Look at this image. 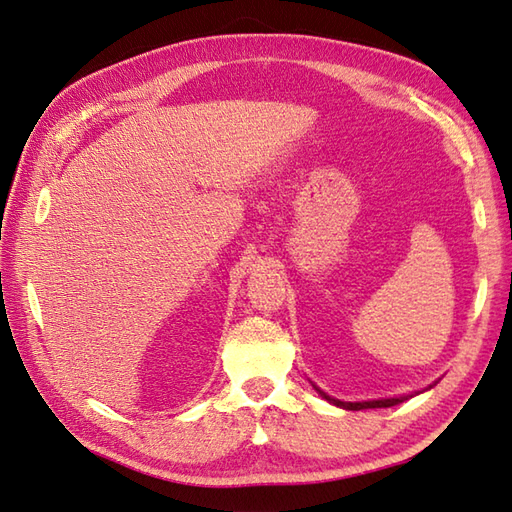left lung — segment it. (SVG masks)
I'll return each instance as SVG.
<instances>
[{
    "label": "left lung",
    "mask_w": 512,
    "mask_h": 512,
    "mask_svg": "<svg viewBox=\"0 0 512 512\" xmlns=\"http://www.w3.org/2000/svg\"><path fill=\"white\" fill-rule=\"evenodd\" d=\"M315 389L319 391V395L323 397V400H328L330 404L339 406V408H345V410H365V408H389V406H395V404H402L404 400H408V397L413 395H402V397H389V400H371V402H341V400H334V397L323 393L319 386H315Z\"/></svg>",
    "instance_id": "8db88e82"
}]
</instances>
